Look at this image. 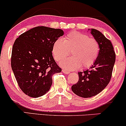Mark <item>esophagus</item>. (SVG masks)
<instances>
[{"label":"esophagus","mask_w":126,"mask_h":126,"mask_svg":"<svg viewBox=\"0 0 126 126\" xmlns=\"http://www.w3.org/2000/svg\"><path fill=\"white\" fill-rule=\"evenodd\" d=\"M63 71V72L64 73V74H69V73H70V72H69V71H66V70H65V69H63V71Z\"/></svg>","instance_id":"34e87169"}]
</instances>
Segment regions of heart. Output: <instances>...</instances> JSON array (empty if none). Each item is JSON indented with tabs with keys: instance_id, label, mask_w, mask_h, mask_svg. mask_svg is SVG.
<instances>
[{
	"instance_id": "b5f03b06",
	"label": "heart",
	"mask_w": 126,
	"mask_h": 126,
	"mask_svg": "<svg viewBox=\"0 0 126 126\" xmlns=\"http://www.w3.org/2000/svg\"><path fill=\"white\" fill-rule=\"evenodd\" d=\"M100 48L97 40L79 32H69L63 40H56L52 52L55 61L60 62L66 58L71 51L72 57L63 61L61 65L68 70L89 68L95 63Z\"/></svg>"
}]
</instances>
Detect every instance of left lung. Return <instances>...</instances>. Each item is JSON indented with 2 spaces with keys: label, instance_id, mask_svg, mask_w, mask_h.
<instances>
[{
  "label": "left lung",
  "instance_id": "obj_1",
  "mask_svg": "<svg viewBox=\"0 0 126 126\" xmlns=\"http://www.w3.org/2000/svg\"><path fill=\"white\" fill-rule=\"evenodd\" d=\"M91 31L99 43L98 57L89 69L78 72V82L71 88L74 94L84 98L95 96L106 88L110 80L116 60L111 41L99 31L94 29Z\"/></svg>",
  "mask_w": 126,
  "mask_h": 126
}]
</instances>
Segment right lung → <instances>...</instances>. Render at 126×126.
Here are the masks:
<instances>
[{
    "label": "right lung",
    "instance_id": "add662e5",
    "mask_svg": "<svg viewBox=\"0 0 126 126\" xmlns=\"http://www.w3.org/2000/svg\"><path fill=\"white\" fill-rule=\"evenodd\" d=\"M61 29L38 26L21 34L12 48L11 65L23 92L32 97L44 95L50 89L54 74L61 68L52 57L54 43L63 36Z\"/></svg>",
    "mask_w": 126,
    "mask_h": 126
}]
</instances>
